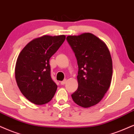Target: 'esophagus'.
<instances>
[{
    "label": "esophagus",
    "instance_id": "obj_1",
    "mask_svg": "<svg viewBox=\"0 0 134 134\" xmlns=\"http://www.w3.org/2000/svg\"><path fill=\"white\" fill-rule=\"evenodd\" d=\"M66 82H67V80H66V79L64 80L63 81H62V82H60V84H61L62 85H65V84Z\"/></svg>",
    "mask_w": 134,
    "mask_h": 134
}]
</instances>
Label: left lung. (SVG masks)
I'll list each match as a JSON object with an SVG mask.
<instances>
[{
  "label": "left lung",
  "mask_w": 134,
  "mask_h": 134,
  "mask_svg": "<svg viewBox=\"0 0 134 134\" xmlns=\"http://www.w3.org/2000/svg\"><path fill=\"white\" fill-rule=\"evenodd\" d=\"M67 40L75 53L79 66V87L72 94L76 104L89 108L100 101L111 85L113 62L107 46L90 33L68 36Z\"/></svg>",
  "instance_id": "8db88e82"
}]
</instances>
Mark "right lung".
Returning <instances> with one entry per match:
<instances>
[{
  "label": "right lung",
  "mask_w": 134,
  "mask_h": 134,
  "mask_svg": "<svg viewBox=\"0 0 134 134\" xmlns=\"http://www.w3.org/2000/svg\"><path fill=\"white\" fill-rule=\"evenodd\" d=\"M65 40V35H44L25 46L16 60L15 74L23 96L35 104L51 100L57 86L51 77L49 59Z\"/></svg>",
  "instance_id": "right-lung-1"
}]
</instances>
